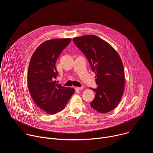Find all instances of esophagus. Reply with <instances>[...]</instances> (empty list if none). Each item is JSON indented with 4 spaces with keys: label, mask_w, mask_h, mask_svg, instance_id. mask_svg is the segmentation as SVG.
<instances>
[{
    "label": "esophagus",
    "mask_w": 153,
    "mask_h": 153,
    "mask_svg": "<svg viewBox=\"0 0 153 153\" xmlns=\"http://www.w3.org/2000/svg\"><path fill=\"white\" fill-rule=\"evenodd\" d=\"M76 90H82L83 89L82 86H80V87H76L75 88Z\"/></svg>",
    "instance_id": "esophagus-1"
}]
</instances>
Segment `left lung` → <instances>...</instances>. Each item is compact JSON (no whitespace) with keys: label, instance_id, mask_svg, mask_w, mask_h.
I'll list each match as a JSON object with an SVG mask.
<instances>
[{"label":"left lung","instance_id":"left-lung-1","mask_svg":"<svg viewBox=\"0 0 153 153\" xmlns=\"http://www.w3.org/2000/svg\"><path fill=\"white\" fill-rule=\"evenodd\" d=\"M74 44L85 55L95 72L96 89L91 106L101 113H108L117 106L125 86L123 63L117 51L109 43L95 35L73 39Z\"/></svg>","mask_w":153,"mask_h":153}]
</instances>
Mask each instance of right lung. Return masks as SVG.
Listing matches in <instances>:
<instances>
[{"label": "right lung", "mask_w": 153, "mask_h": 153, "mask_svg": "<svg viewBox=\"0 0 153 153\" xmlns=\"http://www.w3.org/2000/svg\"><path fill=\"white\" fill-rule=\"evenodd\" d=\"M71 39H57L40 44L31 58L28 73L30 93L36 105L48 114L62 111L74 89L57 84L56 62Z\"/></svg>", "instance_id": "obj_1"}]
</instances>
